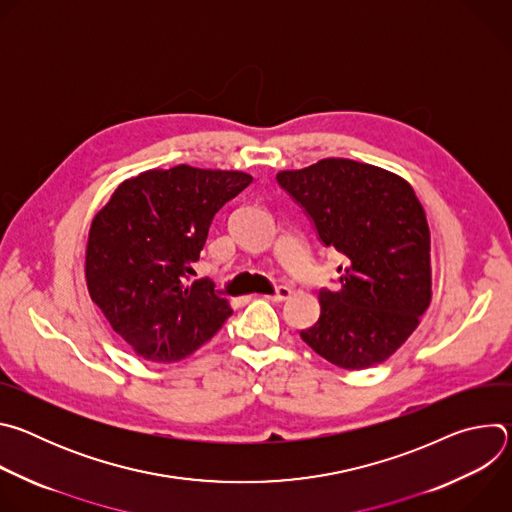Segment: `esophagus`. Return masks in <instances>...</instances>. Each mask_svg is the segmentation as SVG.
Instances as JSON below:
<instances>
[{"mask_svg": "<svg viewBox=\"0 0 512 512\" xmlns=\"http://www.w3.org/2000/svg\"><path fill=\"white\" fill-rule=\"evenodd\" d=\"M291 296V289L287 287V285H279L277 289H275V294H271V296H265V300H269V302H285L287 298Z\"/></svg>", "mask_w": 512, "mask_h": 512, "instance_id": "34e87169", "label": "esophagus"}]
</instances>
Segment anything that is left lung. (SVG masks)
I'll return each mask as SVG.
<instances>
[{
    "instance_id": "left-lung-1",
    "label": "left lung",
    "mask_w": 512,
    "mask_h": 512,
    "mask_svg": "<svg viewBox=\"0 0 512 512\" xmlns=\"http://www.w3.org/2000/svg\"><path fill=\"white\" fill-rule=\"evenodd\" d=\"M275 178L308 212L320 241L346 257L340 287L320 289V318L300 336L340 369L381 364L431 302V241L415 190L389 170L344 158Z\"/></svg>"
}]
</instances>
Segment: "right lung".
Returning <instances> with one entry per match:
<instances>
[{"label": "right lung", "mask_w": 512, "mask_h": 512, "mask_svg": "<svg viewBox=\"0 0 512 512\" xmlns=\"http://www.w3.org/2000/svg\"><path fill=\"white\" fill-rule=\"evenodd\" d=\"M253 176L186 164L141 172L95 214L85 277L91 300L129 348L176 362L208 342L233 314L212 279L190 283L214 214Z\"/></svg>", "instance_id": "right-lung-1"}]
</instances>
